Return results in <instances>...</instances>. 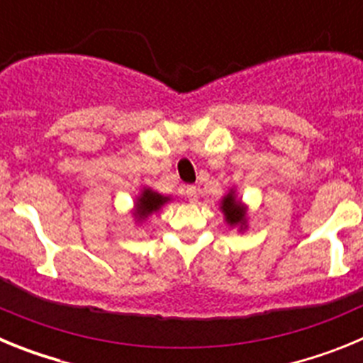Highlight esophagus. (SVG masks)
Masks as SVG:
<instances>
[{"instance_id":"obj_1","label":"esophagus","mask_w":363,"mask_h":363,"mask_svg":"<svg viewBox=\"0 0 363 363\" xmlns=\"http://www.w3.org/2000/svg\"><path fill=\"white\" fill-rule=\"evenodd\" d=\"M185 194H187V198H189V201H191V203H196V201H198V189L194 187V185H187V187H185Z\"/></svg>"}]
</instances>
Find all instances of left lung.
Listing matches in <instances>:
<instances>
[{
    "instance_id": "8db88e82",
    "label": "left lung",
    "mask_w": 363,
    "mask_h": 363,
    "mask_svg": "<svg viewBox=\"0 0 363 363\" xmlns=\"http://www.w3.org/2000/svg\"><path fill=\"white\" fill-rule=\"evenodd\" d=\"M221 213H223V216H225V221L229 223L230 227H240V230L245 229V221H247V209L245 205L242 203V201L236 198V194H234V191L230 189L229 194H225L223 196V200H221Z\"/></svg>"
}]
</instances>
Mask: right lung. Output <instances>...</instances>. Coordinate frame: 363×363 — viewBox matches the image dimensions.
<instances>
[{
  "mask_svg": "<svg viewBox=\"0 0 363 363\" xmlns=\"http://www.w3.org/2000/svg\"><path fill=\"white\" fill-rule=\"evenodd\" d=\"M169 200L171 198L162 196L160 192H154L152 189H143L142 194L136 198V203H134V216L138 221L145 220L147 216L162 209Z\"/></svg>",
  "mask_w": 363,
  "mask_h": 363,
  "instance_id": "obj_1",
  "label": "right lung"
}]
</instances>
